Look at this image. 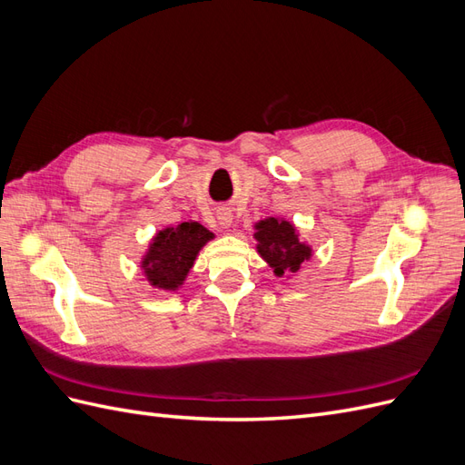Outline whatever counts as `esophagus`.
Wrapping results in <instances>:
<instances>
[{
	"mask_svg": "<svg viewBox=\"0 0 465 465\" xmlns=\"http://www.w3.org/2000/svg\"><path fill=\"white\" fill-rule=\"evenodd\" d=\"M217 221H219V224L223 229H227V227H231V223H232V213L229 209H219L217 211Z\"/></svg>",
	"mask_w": 465,
	"mask_h": 465,
	"instance_id": "34e87169",
	"label": "esophagus"
}]
</instances>
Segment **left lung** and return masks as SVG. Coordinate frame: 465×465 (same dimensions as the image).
I'll list each match as a JSON object with an SVG mask.
<instances>
[{
  "label": "left lung",
  "instance_id": "obj_1",
  "mask_svg": "<svg viewBox=\"0 0 465 465\" xmlns=\"http://www.w3.org/2000/svg\"><path fill=\"white\" fill-rule=\"evenodd\" d=\"M254 238L258 241V254L273 267L277 277L297 273L301 265L312 256V248L299 241L294 224L285 219L267 217L256 223Z\"/></svg>",
  "mask_w": 465,
  "mask_h": 465
}]
</instances>
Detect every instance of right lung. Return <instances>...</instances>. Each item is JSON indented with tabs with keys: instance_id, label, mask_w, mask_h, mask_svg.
I'll return each mask as SVG.
<instances>
[{
	"instance_id": "obj_1",
	"label": "right lung",
	"mask_w": 465,
	"mask_h": 465,
	"mask_svg": "<svg viewBox=\"0 0 465 465\" xmlns=\"http://www.w3.org/2000/svg\"><path fill=\"white\" fill-rule=\"evenodd\" d=\"M211 238L213 232L195 221L159 231L142 260V270L149 285L161 291H176L186 281L200 250Z\"/></svg>"
}]
</instances>
